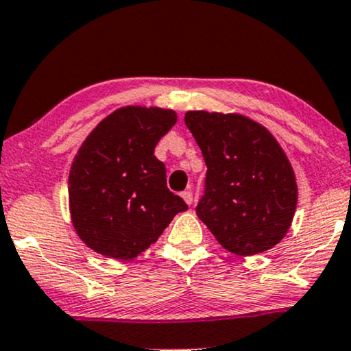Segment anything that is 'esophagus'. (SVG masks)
I'll return each mask as SVG.
<instances>
[{"label": "esophagus", "instance_id": "1", "mask_svg": "<svg viewBox=\"0 0 351 351\" xmlns=\"http://www.w3.org/2000/svg\"><path fill=\"white\" fill-rule=\"evenodd\" d=\"M182 199L185 200V204H187V205H192V202H193V193H192V191H185V192H182Z\"/></svg>", "mask_w": 351, "mask_h": 351}]
</instances>
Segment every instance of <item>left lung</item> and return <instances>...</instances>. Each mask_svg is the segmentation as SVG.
Listing matches in <instances>:
<instances>
[{
  "mask_svg": "<svg viewBox=\"0 0 351 351\" xmlns=\"http://www.w3.org/2000/svg\"><path fill=\"white\" fill-rule=\"evenodd\" d=\"M185 125L207 164L200 220L238 256L278 245L294 217L298 184L273 134L240 114L187 111Z\"/></svg>",
  "mask_w": 351,
  "mask_h": 351,
  "instance_id": "left-lung-1",
  "label": "left lung"
}]
</instances>
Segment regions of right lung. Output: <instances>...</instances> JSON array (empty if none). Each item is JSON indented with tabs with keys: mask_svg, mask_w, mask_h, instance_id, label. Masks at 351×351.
Wrapping results in <instances>:
<instances>
[{
	"mask_svg": "<svg viewBox=\"0 0 351 351\" xmlns=\"http://www.w3.org/2000/svg\"><path fill=\"white\" fill-rule=\"evenodd\" d=\"M172 110L126 106L85 139L69 176L78 237L105 256L133 259L158 241L187 204L167 189L156 144L176 125Z\"/></svg>",
	"mask_w": 351,
	"mask_h": 351,
	"instance_id": "right-lung-1",
	"label": "right lung"
}]
</instances>
